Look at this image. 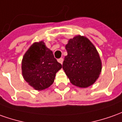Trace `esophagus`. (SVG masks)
Listing matches in <instances>:
<instances>
[{
    "label": "esophagus",
    "instance_id": "obj_1",
    "mask_svg": "<svg viewBox=\"0 0 122 122\" xmlns=\"http://www.w3.org/2000/svg\"><path fill=\"white\" fill-rule=\"evenodd\" d=\"M63 60H63V58H60V59L58 60V62L59 63H60L61 64H62Z\"/></svg>",
    "mask_w": 122,
    "mask_h": 122
}]
</instances>
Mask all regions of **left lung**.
I'll return each instance as SVG.
<instances>
[{
	"label": "left lung",
	"instance_id": "left-lung-1",
	"mask_svg": "<svg viewBox=\"0 0 122 122\" xmlns=\"http://www.w3.org/2000/svg\"><path fill=\"white\" fill-rule=\"evenodd\" d=\"M68 55L62 68L73 85L82 88L93 85L101 74L102 64L98 50L88 38L77 35L66 45Z\"/></svg>",
	"mask_w": 122,
	"mask_h": 122
}]
</instances>
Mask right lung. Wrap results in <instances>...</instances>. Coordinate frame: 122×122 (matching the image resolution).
<instances>
[{
  "label": "right lung",
  "mask_w": 122,
  "mask_h": 122,
  "mask_svg": "<svg viewBox=\"0 0 122 122\" xmlns=\"http://www.w3.org/2000/svg\"><path fill=\"white\" fill-rule=\"evenodd\" d=\"M62 67L44 41L34 42L31 45L23 56L21 66L24 80L38 91L52 84L56 72Z\"/></svg>",
  "instance_id": "obj_1"
}]
</instances>
